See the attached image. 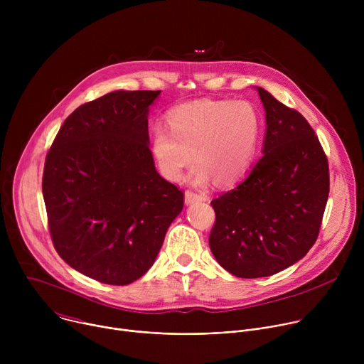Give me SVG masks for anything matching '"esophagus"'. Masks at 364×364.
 <instances>
[{
  "label": "esophagus",
  "mask_w": 364,
  "mask_h": 364,
  "mask_svg": "<svg viewBox=\"0 0 364 364\" xmlns=\"http://www.w3.org/2000/svg\"><path fill=\"white\" fill-rule=\"evenodd\" d=\"M184 197H186L187 204H193V203H197V201H205L207 198H209V197H207V194H204L201 191H193V190H186Z\"/></svg>",
  "instance_id": "34e87169"
}]
</instances>
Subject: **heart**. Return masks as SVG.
I'll use <instances>...</instances> for the list:
<instances>
[{"mask_svg": "<svg viewBox=\"0 0 364 364\" xmlns=\"http://www.w3.org/2000/svg\"><path fill=\"white\" fill-rule=\"evenodd\" d=\"M167 127L155 125L152 154L161 174L178 181L197 163L191 180L219 184L239 180L250 167L259 139V117L247 102L200 99L174 107Z\"/></svg>", "mask_w": 364, "mask_h": 364, "instance_id": "1", "label": "heart"}]
</instances>
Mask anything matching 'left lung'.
I'll return each mask as SVG.
<instances>
[{
	"label": "left lung",
	"mask_w": 364,
	"mask_h": 364,
	"mask_svg": "<svg viewBox=\"0 0 364 364\" xmlns=\"http://www.w3.org/2000/svg\"><path fill=\"white\" fill-rule=\"evenodd\" d=\"M267 112L264 155L215 198L209 236L216 261L237 278L291 267L316 243L330 193L327 155L308 121L257 87Z\"/></svg>",
	"instance_id": "1"
}]
</instances>
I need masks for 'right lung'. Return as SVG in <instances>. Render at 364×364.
<instances>
[{
    "mask_svg": "<svg viewBox=\"0 0 364 364\" xmlns=\"http://www.w3.org/2000/svg\"><path fill=\"white\" fill-rule=\"evenodd\" d=\"M160 90H118L73 111L51 144L43 197L66 264L109 285L141 278L157 257L184 193L155 170L148 107Z\"/></svg>",
    "mask_w": 364,
    "mask_h": 364,
    "instance_id": "1",
    "label": "right lung"
}]
</instances>
